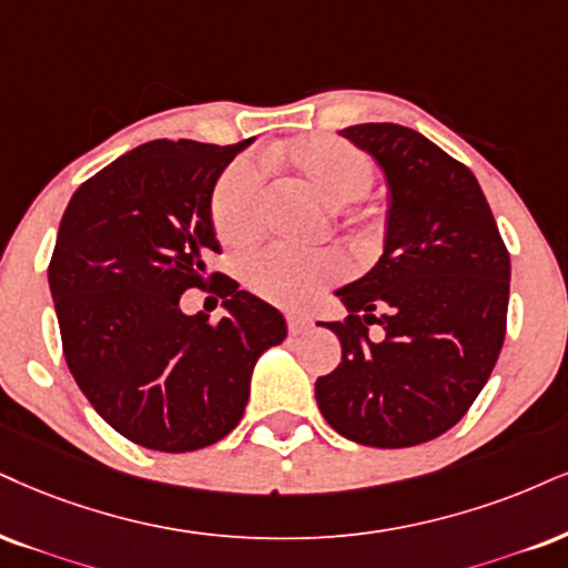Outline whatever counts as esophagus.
Masks as SVG:
<instances>
[{
	"mask_svg": "<svg viewBox=\"0 0 568 568\" xmlns=\"http://www.w3.org/2000/svg\"><path fill=\"white\" fill-rule=\"evenodd\" d=\"M286 326H290V334H303L311 328V318L303 316V313H286Z\"/></svg>",
	"mask_w": 568,
	"mask_h": 568,
	"instance_id": "34e87169",
	"label": "esophagus"
}]
</instances>
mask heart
<instances>
[{
    "mask_svg": "<svg viewBox=\"0 0 568 568\" xmlns=\"http://www.w3.org/2000/svg\"><path fill=\"white\" fill-rule=\"evenodd\" d=\"M271 163L290 168L303 184L324 200L342 207L361 200L374 184V163L355 144L337 136H303L273 146ZM263 176L252 160H236L219 179L210 202L213 226L229 244H244L261 226ZM342 263L332 252H300L268 247L244 265V282L255 295L276 305H303L321 286L339 278Z\"/></svg>",
    "mask_w": 568,
    "mask_h": 568,
    "instance_id": "obj_1",
    "label": "heart"
}]
</instances>
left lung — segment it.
I'll list each match as a JSON object with an SVG mask.
<instances>
[{
	"mask_svg": "<svg viewBox=\"0 0 568 568\" xmlns=\"http://www.w3.org/2000/svg\"><path fill=\"white\" fill-rule=\"evenodd\" d=\"M387 179L384 250L334 292L342 361L316 382L334 432L368 447H413L455 426L477 400L506 339L510 257L479 181L397 123L339 131ZM385 328L382 343L367 326Z\"/></svg>",
	"mask_w": 568,
	"mask_h": 568,
	"instance_id": "left-lung-1",
	"label": "left lung"
}]
</instances>
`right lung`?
I'll use <instances>...</instances> for the list:
<instances>
[{
	"instance_id": "1",
	"label": "right lung",
	"mask_w": 568,
	"mask_h": 568,
	"mask_svg": "<svg viewBox=\"0 0 568 568\" xmlns=\"http://www.w3.org/2000/svg\"><path fill=\"white\" fill-rule=\"evenodd\" d=\"M252 139H155L75 189L60 221L49 292L75 384L118 434L160 453L200 450L242 422L252 368L282 345L276 307L207 271L221 252L213 202L221 173ZM224 297V317H186L192 285Z\"/></svg>"
}]
</instances>
